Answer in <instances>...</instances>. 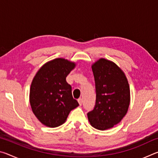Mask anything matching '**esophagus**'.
Instances as JSON below:
<instances>
[{
    "mask_svg": "<svg viewBox=\"0 0 158 158\" xmlns=\"http://www.w3.org/2000/svg\"><path fill=\"white\" fill-rule=\"evenodd\" d=\"M78 102H79L80 106H81V105H82V99H81V98H79V99H78Z\"/></svg>",
    "mask_w": 158,
    "mask_h": 158,
    "instance_id": "1",
    "label": "esophagus"
}]
</instances>
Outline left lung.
Returning a JSON list of instances; mask_svg holds the SVG:
<instances>
[{"instance_id":"left-lung-1","label":"left lung","mask_w":158,"mask_h":158,"mask_svg":"<svg viewBox=\"0 0 158 158\" xmlns=\"http://www.w3.org/2000/svg\"><path fill=\"white\" fill-rule=\"evenodd\" d=\"M95 83L94 109L87 114L93 127L105 130L121 121L130 102V86L122 69L112 61L100 58L92 65Z\"/></svg>"}]
</instances>
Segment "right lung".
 I'll return each instance as SVG.
<instances>
[{
  "mask_svg": "<svg viewBox=\"0 0 158 158\" xmlns=\"http://www.w3.org/2000/svg\"><path fill=\"white\" fill-rule=\"evenodd\" d=\"M75 63L64 58H56L41 67L32 81L30 104L35 116L49 127L65 122L79 103L72 95V87L66 77L75 68Z\"/></svg>",
  "mask_w": 158,
  "mask_h": 158,
  "instance_id": "1",
  "label": "right lung"
}]
</instances>
